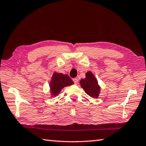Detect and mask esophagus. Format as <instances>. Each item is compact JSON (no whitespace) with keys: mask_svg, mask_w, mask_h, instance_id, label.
<instances>
[{"mask_svg":"<svg viewBox=\"0 0 146 146\" xmlns=\"http://www.w3.org/2000/svg\"><path fill=\"white\" fill-rule=\"evenodd\" d=\"M73 81H74V84H77V82H78V79H77V78H74L73 79Z\"/></svg>","mask_w":146,"mask_h":146,"instance_id":"1","label":"esophagus"}]
</instances>
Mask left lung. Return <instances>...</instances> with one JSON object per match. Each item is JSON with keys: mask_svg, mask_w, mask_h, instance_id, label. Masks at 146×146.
<instances>
[{"mask_svg": "<svg viewBox=\"0 0 146 146\" xmlns=\"http://www.w3.org/2000/svg\"><path fill=\"white\" fill-rule=\"evenodd\" d=\"M86 76L85 79L80 80V86L89 96L93 98H98L100 92V87L98 85V82L90 71L86 73Z\"/></svg>", "mask_w": 146, "mask_h": 146, "instance_id": "1", "label": "left lung"}]
</instances>
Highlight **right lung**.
I'll return each mask as SVG.
<instances>
[{
    "label": "right lung",
    "mask_w": 146,
    "mask_h": 146,
    "mask_svg": "<svg viewBox=\"0 0 146 146\" xmlns=\"http://www.w3.org/2000/svg\"><path fill=\"white\" fill-rule=\"evenodd\" d=\"M74 82L68 75L54 72L50 83V92L52 94L56 96L64 87L72 85Z\"/></svg>",
    "instance_id": "obj_1"
}]
</instances>
